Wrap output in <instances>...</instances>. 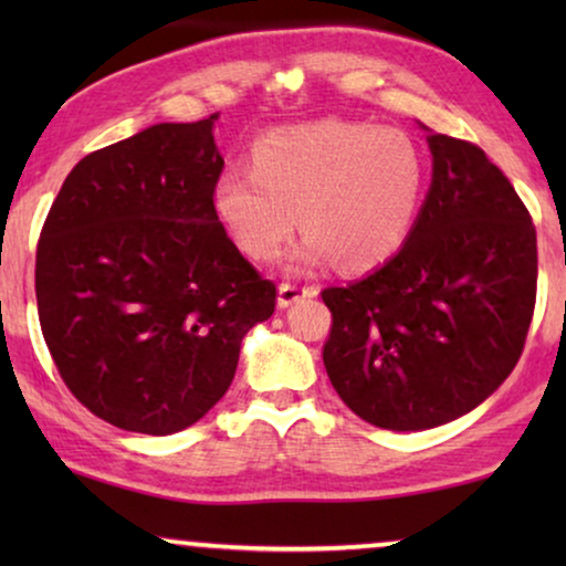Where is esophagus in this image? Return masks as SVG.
Segmentation results:
<instances>
[{"label":"esophagus","mask_w":566,"mask_h":566,"mask_svg":"<svg viewBox=\"0 0 566 566\" xmlns=\"http://www.w3.org/2000/svg\"><path fill=\"white\" fill-rule=\"evenodd\" d=\"M316 296V285H301V283H281V289H277V306L285 308L291 304H296L301 298H312Z\"/></svg>","instance_id":"obj_1"}]
</instances>
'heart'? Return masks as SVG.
<instances>
[{
  "mask_svg": "<svg viewBox=\"0 0 566 566\" xmlns=\"http://www.w3.org/2000/svg\"><path fill=\"white\" fill-rule=\"evenodd\" d=\"M428 161L399 128L316 120L270 130L252 146V169H227L213 182V211L254 260L281 252L306 231L298 260L335 258L366 273L394 258L420 213Z\"/></svg>",
  "mask_w": 566,
  "mask_h": 566,
  "instance_id": "b5f03b06",
  "label": "heart"
}]
</instances>
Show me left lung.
I'll return each instance as SVG.
<instances>
[{
    "mask_svg": "<svg viewBox=\"0 0 566 566\" xmlns=\"http://www.w3.org/2000/svg\"><path fill=\"white\" fill-rule=\"evenodd\" d=\"M412 234L363 281L324 289L322 358L339 399L384 430H428L513 374L536 306V227L476 144L430 134Z\"/></svg>",
    "mask_w": 566,
    "mask_h": 566,
    "instance_id": "left-lung-1",
    "label": "left lung"
}]
</instances>
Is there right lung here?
Returning <instances> with one entry per match:
<instances>
[{"instance_id":"right-lung-1","label":"right lung","mask_w":566,"mask_h":566,"mask_svg":"<svg viewBox=\"0 0 566 566\" xmlns=\"http://www.w3.org/2000/svg\"><path fill=\"white\" fill-rule=\"evenodd\" d=\"M208 115L159 123L84 157L35 252L43 339L99 420L169 436L231 386L242 337L275 312L213 211L223 159Z\"/></svg>"}]
</instances>
